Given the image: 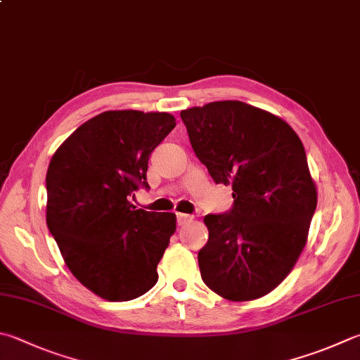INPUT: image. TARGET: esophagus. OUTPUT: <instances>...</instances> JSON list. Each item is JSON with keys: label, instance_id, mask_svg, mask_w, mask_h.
Returning <instances> with one entry per match:
<instances>
[{"label": "esophagus", "instance_id": "esophagus-1", "mask_svg": "<svg viewBox=\"0 0 360 360\" xmlns=\"http://www.w3.org/2000/svg\"><path fill=\"white\" fill-rule=\"evenodd\" d=\"M194 219V216H191V214H185V213H177V224L180 227H183V226H186L188 222H191Z\"/></svg>", "mask_w": 360, "mask_h": 360}]
</instances>
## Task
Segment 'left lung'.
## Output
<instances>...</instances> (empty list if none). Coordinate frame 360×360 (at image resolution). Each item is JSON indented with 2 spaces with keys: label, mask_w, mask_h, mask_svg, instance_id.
Wrapping results in <instances>:
<instances>
[{
  "label": "left lung",
  "mask_w": 360,
  "mask_h": 360,
  "mask_svg": "<svg viewBox=\"0 0 360 360\" xmlns=\"http://www.w3.org/2000/svg\"><path fill=\"white\" fill-rule=\"evenodd\" d=\"M195 157L216 185H232L233 205L207 214L199 250L202 281L230 301L268 295L306 246L316 188L306 150L287 122L236 100L180 112Z\"/></svg>",
  "instance_id": "obj_1"
}]
</instances>
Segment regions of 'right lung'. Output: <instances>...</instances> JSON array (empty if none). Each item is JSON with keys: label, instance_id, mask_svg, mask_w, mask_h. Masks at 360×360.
Returning a JSON list of instances; mask_svg holds the SVG:
<instances>
[{"label": "right lung", "instance_id": "right-lung-1", "mask_svg": "<svg viewBox=\"0 0 360 360\" xmlns=\"http://www.w3.org/2000/svg\"><path fill=\"white\" fill-rule=\"evenodd\" d=\"M174 127L167 112L105 111L50 161L46 226L72 274L103 300H134L158 281L175 214L136 210L130 199L148 189V158Z\"/></svg>", "mask_w": 360, "mask_h": 360}]
</instances>
